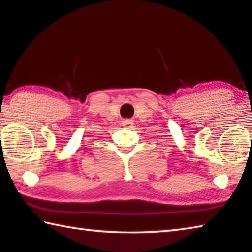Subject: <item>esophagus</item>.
Segmentation results:
<instances>
[{"label":"esophagus","instance_id":"1","mask_svg":"<svg viewBox=\"0 0 252 252\" xmlns=\"http://www.w3.org/2000/svg\"><path fill=\"white\" fill-rule=\"evenodd\" d=\"M123 126L124 127H127V128H129V127L133 126V121H129V119H125V121H123Z\"/></svg>","mask_w":252,"mask_h":252}]
</instances>
